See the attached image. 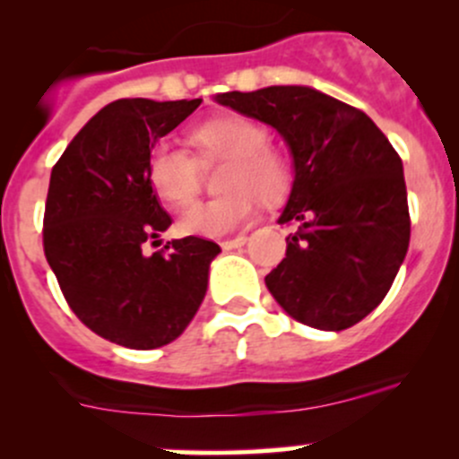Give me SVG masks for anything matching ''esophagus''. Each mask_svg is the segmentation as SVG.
<instances>
[{
  "instance_id": "obj_1",
  "label": "esophagus",
  "mask_w": 459,
  "mask_h": 459,
  "mask_svg": "<svg viewBox=\"0 0 459 459\" xmlns=\"http://www.w3.org/2000/svg\"><path fill=\"white\" fill-rule=\"evenodd\" d=\"M244 244H247V238H244V235H235V238L224 239V242H221V248H224V251H235V248H242Z\"/></svg>"
}]
</instances>
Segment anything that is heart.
I'll use <instances>...</instances> for the list:
<instances>
[{"label":"heart","instance_id":"heart-1","mask_svg":"<svg viewBox=\"0 0 459 459\" xmlns=\"http://www.w3.org/2000/svg\"><path fill=\"white\" fill-rule=\"evenodd\" d=\"M191 143L204 164L229 160L221 173L224 195L197 202L179 220V230L195 238H224L257 215L259 197L266 204L284 200L290 188V166L273 151L266 128L242 115H220L193 128ZM200 161L186 148L160 142L148 155V182L160 200L186 206L200 188Z\"/></svg>","mask_w":459,"mask_h":459}]
</instances>
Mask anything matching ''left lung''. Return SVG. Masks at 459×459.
<instances>
[{
	"mask_svg": "<svg viewBox=\"0 0 459 459\" xmlns=\"http://www.w3.org/2000/svg\"><path fill=\"white\" fill-rule=\"evenodd\" d=\"M284 137L293 186L280 224L298 221L264 281L275 302L319 331H344L386 298L411 239L402 160L362 110L311 86L215 95Z\"/></svg>",
	"mask_w": 459,
	"mask_h": 459,
	"instance_id": "1",
	"label": "left lung"
}]
</instances>
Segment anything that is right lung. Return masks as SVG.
I'll return each mask as SVG.
<instances>
[{"label":"right lung","instance_id":"obj_1","mask_svg":"<svg viewBox=\"0 0 459 459\" xmlns=\"http://www.w3.org/2000/svg\"><path fill=\"white\" fill-rule=\"evenodd\" d=\"M200 104L113 101L88 119L50 173L46 259L73 313L126 349H160L182 335L220 253L193 235L166 244L169 253H143L173 221L148 182V155Z\"/></svg>","mask_w":459,"mask_h":459}]
</instances>
